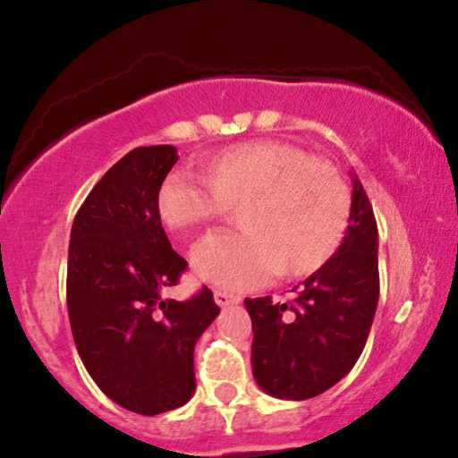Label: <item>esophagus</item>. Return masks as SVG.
<instances>
[{
	"label": "esophagus",
	"instance_id": "1",
	"mask_svg": "<svg viewBox=\"0 0 458 458\" xmlns=\"http://www.w3.org/2000/svg\"><path fill=\"white\" fill-rule=\"evenodd\" d=\"M215 302L218 306H229V304H240L242 298L233 296V293H229L225 290H215Z\"/></svg>",
	"mask_w": 458,
	"mask_h": 458
}]
</instances>
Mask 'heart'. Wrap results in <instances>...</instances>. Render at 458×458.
<instances>
[{
	"label": "heart",
	"mask_w": 458,
	"mask_h": 458,
	"mask_svg": "<svg viewBox=\"0 0 458 458\" xmlns=\"http://www.w3.org/2000/svg\"><path fill=\"white\" fill-rule=\"evenodd\" d=\"M204 177L168 174L158 210L174 233H190L242 208V231L206 237L193 268L227 290H254L273 273L296 279L327 265L348 231L352 198L340 171L285 141H248L204 160Z\"/></svg>",
	"instance_id": "b5f03b06"
}]
</instances>
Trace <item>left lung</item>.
Listing matches in <instances>:
<instances>
[{
  "label": "left lung",
  "instance_id": "8db88e82",
  "mask_svg": "<svg viewBox=\"0 0 458 458\" xmlns=\"http://www.w3.org/2000/svg\"><path fill=\"white\" fill-rule=\"evenodd\" d=\"M344 242L327 265L293 287L292 302L243 300L252 318V373L275 398H315L335 386L365 348L379 300L377 223L359 177Z\"/></svg>",
  "mask_w": 458,
  "mask_h": 458
}]
</instances>
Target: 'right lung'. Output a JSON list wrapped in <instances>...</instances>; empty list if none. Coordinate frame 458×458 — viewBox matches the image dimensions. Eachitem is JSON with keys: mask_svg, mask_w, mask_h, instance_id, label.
<instances>
[{"mask_svg": "<svg viewBox=\"0 0 458 458\" xmlns=\"http://www.w3.org/2000/svg\"><path fill=\"white\" fill-rule=\"evenodd\" d=\"M177 160L173 146L123 156L85 198L68 246L66 302L81 360L106 396L149 417L193 396V348L221 310L208 287L185 302L162 296L187 268L158 210Z\"/></svg>", "mask_w": 458, "mask_h": 458, "instance_id": "add662e5", "label": "right lung"}]
</instances>
